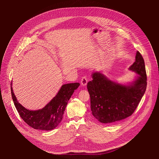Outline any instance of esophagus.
Here are the masks:
<instances>
[{
	"instance_id": "1",
	"label": "esophagus",
	"mask_w": 159,
	"mask_h": 159,
	"mask_svg": "<svg viewBox=\"0 0 159 159\" xmlns=\"http://www.w3.org/2000/svg\"><path fill=\"white\" fill-rule=\"evenodd\" d=\"M87 79L86 78V77H83L81 79V85L83 86V87H85L87 85Z\"/></svg>"
}]
</instances>
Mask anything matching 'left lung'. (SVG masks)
Instances as JSON below:
<instances>
[{
    "instance_id": "8db88e82",
    "label": "left lung",
    "mask_w": 159,
    "mask_h": 159,
    "mask_svg": "<svg viewBox=\"0 0 159 159\" xmlns=\"http://www.w3.org/2000/svg\"><path fill=\"white\" fill-rule=\"evenodd\" d=\"M129 70L137 74L134 80L121 84L109 79L100 72H94L87 84L93 116L101 123L112 124L131 116L147 88L144 60L139 51Z\"/></svg>"
}]
</instances>
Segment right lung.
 I'll list each match as a JSON object with an SVG mask.
<instances>
[{"label":"right lung","instance_id":"right-lung-1","mask_svg":"<svg viewBox=\"0 0 159 159\" xmlns=\"http://www.w3.org/2000/svg\"><path fill=\"white\" fill-rule=\"evenodd\" d=\"M12 85V82L11 84L12 98L21 118L34 129L48 131L55 129L61 121L68 101L80 84H63L57 95L44 107L38 110H30L22 106L18 102Z\"/></svg>","mask_w":159,"mask_h":159}]
</instances>
